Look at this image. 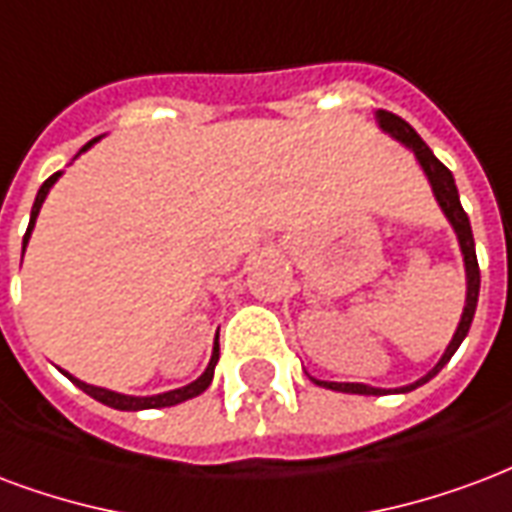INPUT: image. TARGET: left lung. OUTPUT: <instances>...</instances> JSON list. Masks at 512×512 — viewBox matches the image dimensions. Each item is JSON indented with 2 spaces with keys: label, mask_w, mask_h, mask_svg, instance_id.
Returning <instances> with one entry per match:
<instances>
[{
  "label": "left lung",
  "mask_w": 512,
  "mask_h": 512,
  "mask_svg": "<svg viewBox=\"0 0 512 512\" xmlns=\"http://www.w3.org/2000/svg\"><path fill=\"white\" fill-rule=\"evenodd\" d=\"M374 119L380 124L382 132H388L393 140H399L401 146H407V149L415 154V160H418L420 170L426 173V179L431 184V192H434V198H437L439 208H442V214L448 217L450 227H453V233L458 238V249H461V257H464V271H467V298H464V312H461V320L456 325V333H453V339L442 352V358L434 363V369L429 374H423L420 380L410 382V385H401V388H374V385H363V382H331V380H317L309 374V380L314 385H323L328 391H339V393H358V396H388V393H410L420 385H426L431 377H437L442 372V366L453 358V352L461 347V342L467 339L469 325H472V317H475V309H478V293H480V268H478V255H475V238H472V227H469V217L467 211L461 208V200H458V189H456V179H453V173H450L442 162L434 157V151L423 143L418 132L412 130L410 124L404 119H399L396 113L388 111H377L374 113Z\"/></svg>",
  "instance_id": "obj_1"
}]
</instances>
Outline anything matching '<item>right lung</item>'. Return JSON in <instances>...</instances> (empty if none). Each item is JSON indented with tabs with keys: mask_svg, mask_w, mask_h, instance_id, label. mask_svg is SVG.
I'll return each instance as SVG.
<instances>
[{
	"mask_svg": "<svg viewBox=\"0 0 512 512\" xmlns=\"http://www.w3.org/2000/svg\"><path fill=\"white\" fill-rule=\"evenodd\" d=\"M102 138V135H100ZM100 138L89 140L86 146H83L75 157H81L83 151H89L97 143ZM59 176H62V170L59 173H54L51 179L43 181V187L37 189V198H34V206H32V217H29V227H26V236H24V249L26 252V244H29V238H32V230H34V222H37V214H40V208H43L45 198H48V192H51V187H54L56 181H59ZM219 361V331L217 336H214V350H211V361H208L206 372L200 374L198 380H192L189 385H184V388H176V391H165V393H154V396H127V393H116V391H108V388H97V385H89V382L78 380V377H73L70 372L62 374L67 377L70 382H75L78 388H81L83 393H89L92 399L102 401V404H108V407H113V410H124V412H138V410H160V407H176V404H181V401L187 399H195V396H200V393L206 391L208 385H211V380H214V366H217Z\"/></svg>",
	"mask_w": 512,
	"mask_h": 512,
	"instance_id": "right-lung-1",
	"label": "right lung"
}]
</instances>
